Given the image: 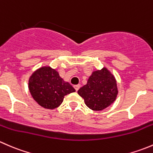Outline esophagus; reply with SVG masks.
Listing matches in <instances>:
<instances>
[{
	"label": "esophagus",
	"instance_id": "obj_1",
	"mask_svg": "<svg viewBox=\"0 0 153 153\" xmlns=\"http://www.w3.org/2000/svg\"><path fill=\"white\" fill-rule=\"evenodd\" d=\"M80 86H81V85H80V84H77V85H75V86H74V88H75V90L78 91V89H79Z\"/></svg>",
	"mask_w": 153,
	"mask_h": 153
}]
</instances>
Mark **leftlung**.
Wrapping results in <instances>:
<instances>
[{
  "instance_id": "left-lung-1",
  "label": "left lung",
  "mask_w": 153,
  "mask_h": 153,
  "mask_svg": "<svg viewBox=\"0 0 153 153\" xmlns=\"http://www.w3.org/2000/svg\"><path fill=\"white\" fill-rule=\"evenodd\" d=\"M86 105L95 111L105 109L113 103L118 94L115 77L106 68L92 72L87 84L78 91Z\"/></svg>"
}]
</instances>
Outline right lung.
<instances>
[{
    "label": "right lung",
    "mask_w": 153,
    "mask_h": 153,
    "mask_svg": "<svg viewBox=\"0 0 153 153\" xmlns=\"http://www.w3.org/2000/svg\"><path fill=\"white\" fill-rule=\"evenodd\" d=\"M29 89L39 105L51 109L61 105L65 95L75 92L70 84L65 82L56 70L49 67L40 68L32 74Z\"/></svg>",
    "instance_id": "obj_1"
}]
</instances>
